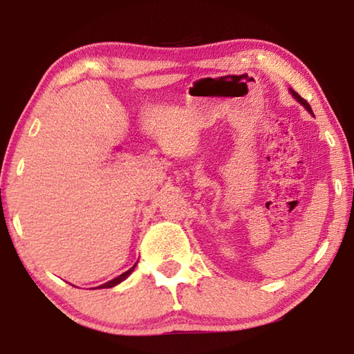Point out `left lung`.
<instances>
[{
    "label": "left lung",
    "mask_w": 354,
    "mask_h": 354,
    "mask_svg": "<svg viewBox=\"0 0 354 354\" xmlns=\"http://www.w3.org/2000/svg\"><path fill=\"white\" fill-rule=\"evenodd\" d=\"M290 93H292V97L293 98H295L297 101H298V103L299 104H303L304 107H306V111L309 112V113H313V109H310V106H309V103H308V101L306 100H304V98H301V97H299V95L295 92V91H292V88H290Z\"/></svg>",
    "instance_id": "obj_1"
}]
</instances>
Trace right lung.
<instances>
[{"label": "right lung", "instance_id": "1", "mask_svg": "<svg viewBox=\"0 0 354 354\" xmlns=\"http://www.w3.org/2000/svg\"><path fill=\"white\" fill-rule=\"evenodd\" d=\"M134 267H136V266H133V267H131L128 272H124V273H122V274H120V277H117V278H113V279H111V281H109V283H104V284H101L100 287H103V289H109V287H113V286H117V284H120V283H122V281H124V279H127V278L129 277V274H131V273H133V270H134ZM95 289H98V287H95Z\"/></svg>", "mask_w": 354, "mask_h": 354}]
</instances>
